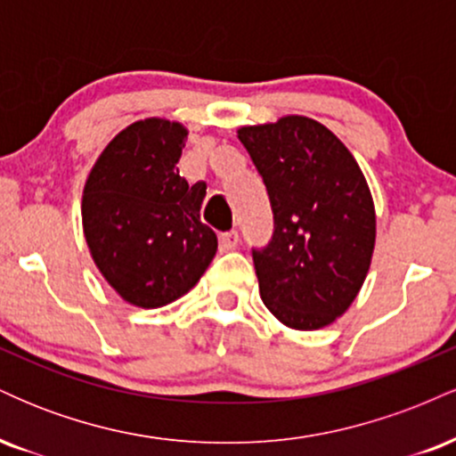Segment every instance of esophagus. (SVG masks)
<instances>
[{
    "label": "esophagus",
    "mask_w": 456,
    "mask_h": 456,
    "mask_svg": "<svg viewBox=\"0 0 456 456\" xmlns=\"http://www.w3.org/2000/svg\"><path fill=\"white\" fill-rule=\"evenodd\" d=\"M238 242H240L238 232L221 233V248H223V250H233L235 246H238Z\"/></svg>",
    "instance_id": "1"
}]
</instances>
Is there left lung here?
I'll return each mask as SVG.
<instances>
[{
	"instance_id": "8db88e82",
	"label": "left lung",
	"mask_w": 456,
	"mask_h": 456,
	"mask_svg": "<svg viewBox=\"0 0 456 456\" xmlns=\"http://www.w3.org/2000/svg\"><path fill=\"white\" fill-rule=\"evenodd\" d=\"M268 191L274 233L253 248L259 294L294 330L330 326L347 311L375 248V208L358 162L305 115L238 130Z\"/></svg>"
}]
</instances>
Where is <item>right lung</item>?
I'll return each mask as SVG.
<instances>
[{
	"label": "right lung",
	"instance_id": "right-lung-1",
	"mask_svg": "<svg viewBox=\"0 0 456 456\" xmlns=\"http://www.w3.org/2000/svg\"><path fill=\"white\" fill-rule=\"evenodd\" d=\"M188 130L169 119L130 124L98 156L81 203L98 270L124 300L165 306L191 291L216 255L201 223L206 184L188 186L175 162Z\"/></svg>",
	"mask_w": 456,
	"mask_h": 456
}]
</instances>
